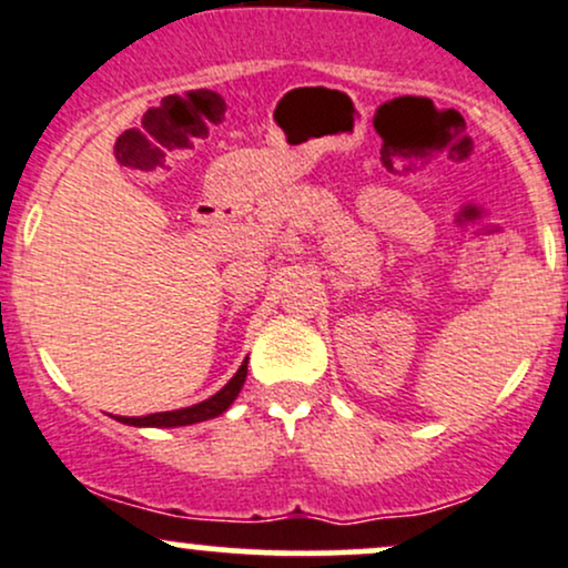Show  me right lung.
<instances>
[{
    "label": "right lung",
    "mask_w": 568,
    "mask_h": 568,
    "mask_svg": "<svg viewBox=\"0 0 568 568\" xmlns=\"http://www.w3.org/2000/svg\"><path fill=\"white\" fill-rule=\"evenodd\" d=\"M244 381H246V362L239 367V373H235L233 378L227 381V384L214 394V397L203 399V403H199V405L182 407V410L152 413V416H142V418L120 416L118 422L131 424V426H187V424L206 422V418L220 416V413H225L227 407L233 405V399L239 397V392H241V386H244Z\"/></svg>",
    "instance_id": "obj_1"
}]
</instances>
